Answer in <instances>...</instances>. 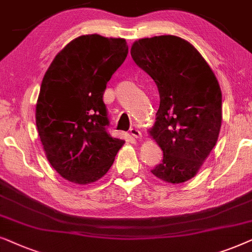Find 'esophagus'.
I'll use <instances>...</instances> for the list:
<instances>
[{"label": "esophagus", "mask_w": 252, "mask_h": 252, "mask_svg": "<svg viewBox=\"0 0 252 252\" xmlns=\"http://www.w3.org/2000/svg\"><path fill=\"white\" fill-rule=\"evenodd\" d=\"M130 133L137 139L142 138V132H140V130L138 128H131L130 129Z\"/></svg>", "instance_id": "esophagus-1"}]
</instances>
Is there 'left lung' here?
I'll return each mask as SVG.
<instances>
[{
  "label": "left lung",
  "instance_id": "8db88e82",
  "mask_svg": "<svg viewBox=\"0 0 252 252\" xmlns=\"http://www.w3.org/2000/svg\"><path fill=\"white\" fill-rule=\"evenodd\" d=\"M131 58L154 80L160 95L151 133L163 158L151 172L165 182H186L196 175L219 136V83L198 50L179 36L140 39L131 47Z\"/></svg>",
  "mask_w": 252,
  "mask_h": 252
}]
</instances>
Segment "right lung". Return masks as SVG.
Listing matches in <instances>:
<instances>
[{
	"label": "right lung",
	"instance_id": "1",
	"mask_svg": "<svg viewBox=\"0 0 252 252\" xmlns=\"http://www.w3.org/2000/svg\"><path fill=\"white\" fill-rule=\"evenodd\" d=\"M126 55L124 39L82 35L55 56L45 73L36 128L50 165L70 182L101 179L124 144L108 132L103 93Z\"/></svg>",
	"mask_w": 252,
	"mask_h": 252
}]
</instances>
